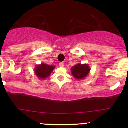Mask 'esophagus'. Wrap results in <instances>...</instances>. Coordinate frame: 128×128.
<instances>
[{
	"mask_svg": "<svg viewBox=\"0 0 128 128\" xmlns=\"http://www.w3.org/2000/svg\"><path fill=\"white\" fill-rule=\"evenodd\" d=\"M64 62H60L59 63V66L61 67V68H64Z\"/></svg>",
	"mask_w": 128,
	"mask_h": 128,
	"instance_id": "34e87169",
	"label": "esophagus"
}]
</instances>
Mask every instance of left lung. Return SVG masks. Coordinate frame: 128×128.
Here are the masks:
<instances>
[{
  "instance_id": "1",
  "label": "left lung",
  "mask_w": 128,
  "mask_h": 128,
  "mask_svg": "<svg viewBox=\"0 0 128 128\" xmlns=\"http://www.w3.org/2000/svg\"><path fill=\"white\" fill-rule=\"evenodd\" d=\"M90 72V66L87 64L78 63L71 68L72 76L77 80H83L88 76Z\"/></svg>"
}]
</instances>
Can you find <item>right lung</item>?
Segmentation results:
<instances>
[{
  "label": "right lung",
  "instance_id": "1",
  "mask_svg": "<svg viewBox=\"0 0 128 128\" xmlns=\"http://www.w3.org/2000/svg\"><path fill=\"white\" fill-rule=\"evenodd\" d=\"M55 68L56 67L53 65L50 66L44 63H41L35 67L34 69V74L38 78L43 80L50 77Z\"/></svg>",
  "mask_w": 128,
  "mask_h": 128
}]
</instances>
